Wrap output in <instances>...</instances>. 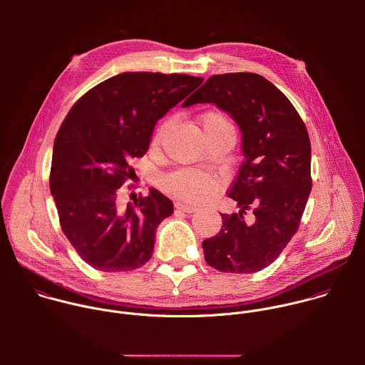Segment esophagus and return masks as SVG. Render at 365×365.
Here are the masks:
<instances>
[{
	"label": "esophagus",
	"mask_w": 365,
	"mask_h": 365,
	"mask_svg": "<svg viewBox=\"0 0 365 365\" xmlns=\"http://www.w3.org/2000/svg\"><path fill=\"white\" fill-rule=\"evenodd\" d=\"M175 206L178 207V210H180V211H183V212H186V214H193V212L197 211L196 206H193V205H186V203H182V202H176Z\"/></svg>",
	"instance_id": "34e87169"
}]
</instances>
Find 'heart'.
Wrapping results in <instances>:
<instances>
[{
	"label": "heart",
	"instance_id": "b5f03b06",
	"mask_svg": "<svg viewBox=\"0 0 365 365\" xmlns=\"http://www.w3.org/2000/svg\"><path fill=\"white\" fill-rule=\"evenodd\" d=\"M172 121L163 120L155 127L151 137V148L159 150L163 144ZM199 125L202 134L206 140L220 137V135H232L235 137V125L231 118L218 108H206L199 115ZM215 180L202 172L195 170H176L160 179V187L170 196L185 200V202H202L210 196L215 189Z\"/></svg>",
	"mask_w": 365,
	"mask_h": 365
}]
</instances>
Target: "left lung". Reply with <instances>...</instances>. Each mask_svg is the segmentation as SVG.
<instances>
[{"instance_id":"left-lung-1","label":"left lung","mask_w":365,"mask_h":365,"mask_svg":"<svg viewBox=\"0 0 365 365\" xmlns=\"http://www.w3.org/2000/svg\"><path fill=\"white\" fill-rule=\"evenodd\" d=\"M212 102L242 133L244 160L228 196L240 212L221 214V231L202 242L206 263L248 274L270 266L297 232L312 189L310 140L287 96L262 75H214L183 107ZM255 217L247 225L243 215Z\"/></svg>"}]
</instances>
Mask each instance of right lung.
Instances as JSON below:
<instances>
[{"label":"right lung","instance_id":"1","mask_svg":"<svg viewBox=\"0 0 365 365\" xmlns=\"http://www.w3.org/2000/svg\"><path fill=\"white\" fill-rule=\"evenodd\" d=\"M202 82L183 73L124 72L89 89L63 120L50 192L63 234L95 270L131 272L151 258L155 231L173 203L150 189L123 206L120 187L135 175L131 162L147 153L158 120Z\"/></svg>","mask_w":365,"mask_h":365}]
</instances>
